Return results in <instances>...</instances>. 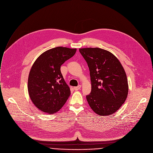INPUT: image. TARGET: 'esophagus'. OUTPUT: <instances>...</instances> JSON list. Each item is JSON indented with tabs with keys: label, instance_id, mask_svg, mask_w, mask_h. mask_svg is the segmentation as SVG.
I'll list each match as a JSON object with an SVG mask.
<instances>
[{
	"label": "esophagus",
	"instance_id": "esophagus-1",
	"mask_svg": "<svg viewBox=\"0 0 153 153\" xmlns=\"http://www.w3.org/2000/svg\"><path fill=\"white\" fill-rule=\"evenodd\" d=\"M81 85H78V86H76V87H74V88L75 90H79V89L81 88Z\"/></svg>",
	"mask_w": 153,
	"mask_h": 153
}]
</instances>
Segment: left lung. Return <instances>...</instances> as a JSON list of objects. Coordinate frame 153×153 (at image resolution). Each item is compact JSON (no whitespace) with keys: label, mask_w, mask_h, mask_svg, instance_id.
<instances>
[{"label":"left lung","mask_w":153,"mask_h":153,"mask_svg":"<svg viewBox=\"0 0 153 153\" xmlns=\"http://www.w3.org/2000/svg\"><path fill=\"white\" fill-rule=\"evenodd\" d=\"M90 71L91 90L86 96L91 107L98 115L115 113L126 101L128 85L126 72L111 52L98 48L79 49Z\"/></svg>","instance_id":"obj_1"}]
</instances>
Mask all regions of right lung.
Listing matches in <instances>:
<instances>
[{
  "label": "right lung",
  "mask_w": 153,
  "mask_h": 153,
  "mask_svg": "<svg viewBox=\"0 0 153 153\" xmlns=\"http://www.w3.org/2000/svg\"><path fill=\"white\" fill-rule=\"evenodd\" d=\"M76 49L56 47L41 54L30 69L27 82L29 95L40 110L53 114L59 110L71 95L60 68L72 57Z\"/></svg>",
  "instance_id": "add662e5"
}]
</instances>
